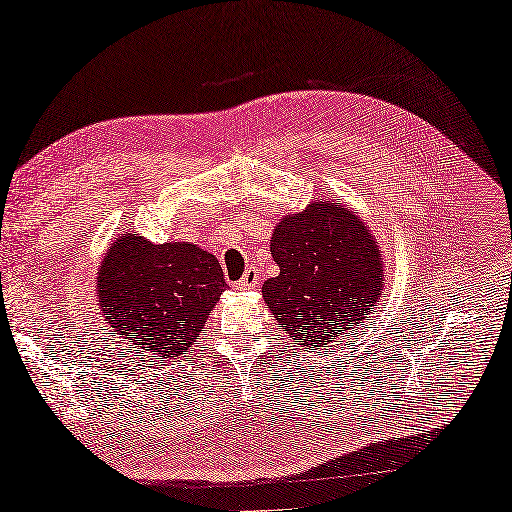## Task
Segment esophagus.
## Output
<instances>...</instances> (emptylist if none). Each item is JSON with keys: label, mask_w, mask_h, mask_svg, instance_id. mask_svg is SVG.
I'll return each instance as SVG.
<instances>
[{"label": "esophagus", "mask_w": 512, "mask_h": 512, "mask_svg": "<svg viewBox=\"0 0 512 512\" xmlns=\"http://www.w3.org/2000/svg\"><path fill=\"white\" fill-rule=\"evenodd\" d=\"M260 284V271L256 267H247L243 277L239 280V288L241 290H250V288H256Z\"/></svg>", "instance_id": "34e87169"}]
</instances>
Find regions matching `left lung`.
Returning a JSON list of instances; mask_svg holds the SVG:
<instances>
[{"label":"left lung","instance_id":"obj_1","mask_svg":"<svg viewBox=\"0 0 512 512\" xmlns=\"http://www.w3.org/2000/svg\"><path fill=\"white\" fill-rule=\"evenodd\" d=\"M271 254L280 275L262 286L271 314L290 337L320 348L359 327L382 290L380 250L339 203H314L275 226Z\"/></svg>","mask_w":512,"mask_h":512}]
</instances>
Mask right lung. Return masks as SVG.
<instances>
[{"label": "right lung", "instance_id": "right-lung-1", "mask_svg": "<svg viewBox=\"0 0 512 512\" xmlns=\"http://www.w3.org/2000/svg\"><path fill=\"white\" fill-rule=\"evenodd\" d=\"M226 290L218 258L192 243L117 239L98 273L102 314L123 339L160 354L188 352Z\"/></svg>", "mask_w": 512, "mask_h": 512}]
</instances>
